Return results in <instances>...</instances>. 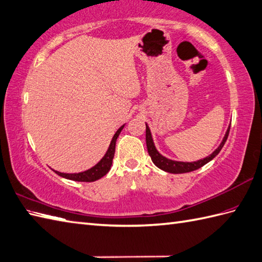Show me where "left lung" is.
I'll use <instances>...</instances> for the list:
<instances>
[{"label":"left lung","mask_w":262,"mask_h":262,"mask_svg":"<svg viewBox=\"0 0 262 262\" xmlns=\"http://www.w3.org/2000/svg\"><path fill=\"white\" fill-rule=\"evenodd\" d=\"M229 132H230V125L228 127V130H226V132H225L222 142L220 143V146L216 149H215L210 156H207V157H205V158L200 159V160H197V161H191V162H188V161H177V160H171V159L166 158L165 156H162L159 152V151L157 150V148L155 146V142H154V139H152V135H151L150 127L146 123L147 149H148L149 156L151 157V160H152L154 164L158 168H160L161 170L167 171V172H170V173L189 172V171H194L196 169H199V168L206 165L207 162H210L213 158H215V157L219 155L221 149H222L223 146H224L226 139H228Z\"/></svg>","instance_id":"obj_1"}]
</instances>
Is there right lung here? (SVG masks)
Returning a JSON list of instances; mask_svg holds the SVG:
<instances>
[{"label":"right lung","mask_w":262,"mask_h":262,"mask_svg":"<svg viewBox=\"0 0 262 262\" xmlns=\"http://www.w3.org/2000/svg\"><path fill=\"white\" fill-rule=\"evenodd\" d=\"M125 124H123L122 126H120L118 131L115 132V135L113 136L111 143H110L108 149L105 152V155L103 156V158L97 162L95 166H93L92 168L87 170H84L82 172H74V173H66V172H60L57 171L55 169L54 170L57 175H59L60 177H63L66 179H71V180H75V182H95V180L102 178L103 176H105L106 173L108 172V170L111 169L112 162H113V157H114V152H115V143H116V139H118L119 135L121 133L122 129H123Z\"/></svg>","instance_id":"obj_1"}]
</instances>
